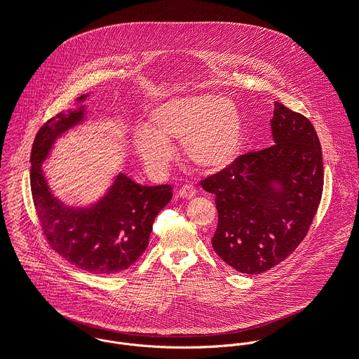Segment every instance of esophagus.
<instances>
[{
  "label": "esophagus",
  "mask_w": 359,
  "mask_h": 359,
  "mask_svg": "<svg viewBox=\"0 0 359 359\" xmlns=\"http://www.w3.org/2000/svg\"><path fill=\"white\" fill-rule=\"evenodd\" d=\"M196 194H197V190H196L193 186H190V184H184V186L179 190V196H180L182 198H186V200H190V198L196 197Z\"/></svg>",
  "instance_id": "obj_1"
}]
</instances>
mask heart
Instances as JSON below:
<instances>
[{"label": "heart", "instance_id": "b5f03b06", "mask_svg": "<svg viewBox=\"0 0 359 359\" xmlns=\"http://www.w3.org/2000/svg\"><path fill=\"white\" fill-rule=\"evenodd\" d=\"M175 142H183L186 158L205 172L231 166L243 147V121L238 106L214 93L170 97L152 107L147 127L131 137L134 154L152 169L168 163L170 144Z\"/></svg>", "mask_w": 359, "mask_h": 359}]
</instances>
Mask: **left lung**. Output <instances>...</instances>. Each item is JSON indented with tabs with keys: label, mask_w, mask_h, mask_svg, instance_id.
<instances>
[{
	"label": "left lung",
	"mask_w": 359,
	"mask_h": 359,
	"mask_svg": "<svg viewBox=\"0 0 359 359\" xmlns=\"http://www.w3.org/2000/svg\"><path fill=\"white\" fill-rule=\"evenodd\" d=\"M274 145L241 155L204 179L215 196V253L243 274L264 273L305 239L323 191V156L312 123L280 102L270 120Z\"/></svg>",
	"instance_id": "1"
}]
</instances>
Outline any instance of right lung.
<instances>
[{
	"label": "right lung",
	"instance_id": "obj_1",
	"mask_svg": "<svg viewBox=\"0 0 359 359\" xmlns=\"http://www.w3.org/2000/svg\"><path fill=\"white\" fill-rule=\"evenodd\" d=\"M58 113L37 133L30 155V187L41 229L51 248L75 267L100 276L133 266L148 246L152 224L170 201L172 186H141L118 172L109 189L86 205H68L48 186L43 163L58 138L86 121L85 100Z\"/></svg>",
	"mask_w": 359,
	"mask_h": 359
}]
</instances>
